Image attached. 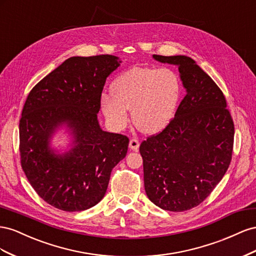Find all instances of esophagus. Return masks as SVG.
<instances>
[{"label": "esophagus", "instance_id": "1", "mask_svg": "<svg viewBox=\"0 0 256 256\" xmlns=\"http://www.w3.org/2000/svg\"><path fill=\"white\" fill-rule=\"evenodd\" d=\"M140 140H137V138H132V140H130V148L134 150V151H137L138 148H140Z\"/></svg>", "mask_w": 256, "mask_h": 256}]
</instances>
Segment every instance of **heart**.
Returning <instances> with one entry per match:
<instances>
[{
    "label": "heart",
    "mask_w": 256,
    "mask_h": 256,
    "mask_svg": "<svg viewBox=\"0 0 256 256\" xmlns=\"http://www.w3.org/2000/svg\"><path fill=\"white\" fill-rule=\"evenodd\" d=\"M112 92L102 98V109L114 128L126 126L128 108L132 109L137 128L154 133L172 120L178 103L180 82L170 68H133L114 80Z\"/></svg>",
    "instance_id": "heart-1"
}]
</instances>
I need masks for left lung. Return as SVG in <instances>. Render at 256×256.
<instances>
[{
    "mask_svg": "<svg viewBox=\"0 0 256 256\" xmlns=\"http://www.w3.org/2000/svg\"><path fill=\"white\" fill-rule=\"evenodd\" d=\"M153 58L178 65L186 94L170 123L140 144L144 190L158 207L180 212L198 206L222 180L235 126L222 90L194 60Z\"/></svg>",
    "mask_w": 256,
    "mask_h": 256,
    "instance_id": "obj_1",
    "label": "left lung"
}]
</instances>
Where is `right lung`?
Listing matches in <instances>:
<instances>
[{"label": "right lung", "instance_id": "1", "mask_svg": "<svg viewBox=\"0 0 256 256\" xmlns=\"http://www.w3.org/2000/svg\"><path fill=\"white\" fill-rule=\"evenodd\" d=\"M120 63L110 54L72 56L28 93L19 122L20 164L34 191L54 208L74 212L96 206L126 156L128 137L102 130L98 122L106 79ZM63 122L76 144L58 157L48 144Z\"/></svg>", "mask_w": 256, "mask_h": 256}]
</instances>
